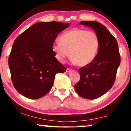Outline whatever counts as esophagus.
Listing matches in <instances>:
<instances>
[{
	"instance_id": "1",
	"label": "esophagus",
	"mask_w": 131,
	"mask_h": 131,
	"mask_svg": "<svg viewBox=\"0 0 131 131\" xmlns=\"http://www.w3.org/2000/svg\"><path fill=\"white\" fill-rule=\"evenodd\" d=\"M71 71V69H70V68H67V70H66V71H67V73H69L70 71Z\"/></svg>"
}]
</instances>
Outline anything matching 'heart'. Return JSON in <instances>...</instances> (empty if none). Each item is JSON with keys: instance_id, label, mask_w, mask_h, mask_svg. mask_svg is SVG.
I'll return each mask as SVG.
<instances>
[{"instance_id": "heart-1", "label": "heart", "mask_w": 131, "mask_h": 131, "mask_svg": "<svg viewBox=\"0 0 131 131\" xmlns=\"http://www.w3.org/2000/svg\"><path fill=\"white\" fill-rule=\"evenodd\" d=\"M60 41L52 45L56 59L63 63L70 54L72 61L80 67L87 66L93 61L100 46L97 33L82 29H73L63 32Z\"/></svg>"}]
</instances>
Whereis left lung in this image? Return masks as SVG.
I'll list each match as a JSON object with an SVG mask.
<instances>
[{
	"label": "left lung",
	"instance_id": "left-lung-1",
	"mask_svg": "<svg viewBox=\"0 0 131 131\" xmlns=\"http://www.w3.org/2000/svg\"><path fill=\"white\" fill-rule=\"evenodd\" d=\"M80 24L95 31L100 39V46L93 61L78 70L80 80L75 89L84 99H95L105 94L114 85L121 63L119 48L115 38L99 22L82 21Z\"/></svg>",
	"mask_w": 131,
	"mask_h": 131
}]
</instances>
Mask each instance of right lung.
<instances>
[{
	"instance_id": "1",
	"label": "right lung",
	"mask_w": 131,
	"mask_h": 131,
	"mask_svg": "<svg viewBox=\"0 0 131 131\" xmlns=\"http://www.w3.org/2000/svg\"><path fill=\"white\" fill-rule=\"evenodd\" d=\"M69 26L56 21L37 23L14 41L8 63L14 86L22 95L31 99L43 97L51 89L55 75L66 71L55 58L52 45Z\"/></svg>"
}]
</instances>
